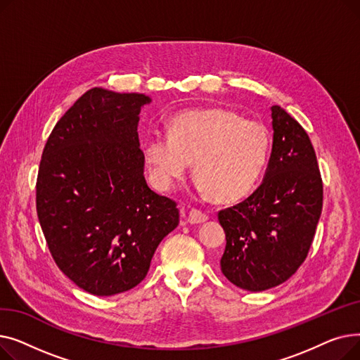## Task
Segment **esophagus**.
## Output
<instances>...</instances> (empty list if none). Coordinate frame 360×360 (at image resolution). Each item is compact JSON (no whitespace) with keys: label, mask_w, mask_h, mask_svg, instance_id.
Segmentation results:
<instances>
[{"label":"esophagus","mask_w":360,"mask_h":360,"mask_svg":"<svg viewBox=\"0 0 360 360\" xmlns=\"http://www.w3.org/2000/svg\"><path fill=\"white\" fill-rule=\"evenodd\" d=\"M207 219H209V216H207L204 212L198 210V209H193L190 212V214H188V221L193 223V224H197V223H202L205 221Z\"/></svg>","instance_id":"esophagus-1"}]
</instances>
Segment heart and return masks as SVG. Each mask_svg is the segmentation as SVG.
Instances as JSON below:
<instances>
[{"mask_svg": "<svg viewBox=\"0 0 360 360\" xmlns=\"http://www.w3.org/2000/svg\"><path fill=\"white\" fill-rule=\"evenodd\" d=\"M271 137L267 127L224 108L184 110L169 122V134L153 132L143 141L151 179L169 190L194 162L201 191L217 201L247 195L267 165Z\"/></svg>", "mask_w": 360, "mask_h": 360, "instance_id": "1", "label": "heart"}]
</instances>
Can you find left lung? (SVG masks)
Here are the masks:
<instances>
[{
	"label": "left lung",
	"instance_id": "obj_1",
	"mask_svg": "<svg viewBox=\"0 0 360 360\" xmlns=\"http://www.w3.org/2000/svg\"><path fill=\"white\" fill-rule=\"evenodd\" d=\"M271 118L266 178L247 200L219 212L226 233L221 273L251 292L276 288L296 273L323 210V179L309 136L277 105Z\"/></svg>",
	"mask_w": 360,
	"mask_h": 360
}]
</instances>
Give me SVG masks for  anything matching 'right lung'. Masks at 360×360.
Masks as SVG:
<instances>
[{
  "instance_id": "right-lung-1",
  "label": "right lung",
  "mask_w": 360,
  "mask_h": 360,
  "mask_svg": "<svg viewBox=\"0 0 360 360\" xmlns=\"http://www.w3.org/2000/svg\"><path fill=\"white\" fill-rule=\"evenodd\" d=\"M150 98L86 91L53 127L36 181V212L58 269L80 289L110 296L144 280L176 201L144 178L139 113Z\"/></svg>"
}]
</instances>
